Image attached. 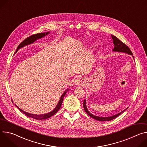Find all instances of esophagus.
Instances as JSON below:
<instances>
[{"mask_svg": "<svg viewBox=\"0 0 147 147\" xmlns=\"http://www.w3.org/2000/svg\"><path fill=\"white\" fill-rule=\"evenodd\" d=\"M84 82V80L83 78L79 77V78H77L74 81V84L76 85L80 86V85H82Z\"/></svg>", "mask_w": 147, "mask_h": 147, "instance_id": "34e87169", "label": "esophagus"}]
</instances>
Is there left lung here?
Masks as SVG:
<instances>
[{"label": "left lung", "mask_w": 147, "mask_h": 147, "mask_svg": "<svg viewBox=\"0 0 147 147\" xmlns=\"http://www.w3.org/2000/svg\"><path fill=\"white\" fill-rule=\"evenodd\" d=\"M111 37H112V38L113 40V44L114 45V47L113 50V51H117V52H122V53H127V54L128 55H132V56L133 57V58H134V56H133L132 55V53L131 52V50L129 49V47L126 45H125L124 43H123L121 41H120L119 40L117 37H115V36L114 35H112L111 34ZM83 107H84V109L86 111V113L88 115H90L91 117H92V118H94L96 120H98V121H111V120L112 119H115V118H117L118 116H119L120 114H121V113H123L125 110H126V109H127L128 108H127L125 110H123V111L120 112L119 113H118L117 114H115V115H112L111 117H98V116H96V115H94L92 114L91 113H90L87 108V106H86V100H84V102H83Z\"/></svg>", "instance_id": "left-lung-1"}]
</instances>
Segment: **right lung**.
<instances>
[{
    "mask_svg": "<svg viewBox=\"0 0 147 147\" xmlns=\"http://www.w3.org/2000/svg\"><path fill=\"white\" fill-rule=\"evenodd\" d=\"M50 32H46V33H37V34H33L30 36H29V37H28L27 38H26L24 40H23L19 46L18 47H17V49L16 50V52L15 53L22 47H23L24 46H26V45H30V44H32V43H33L37 39H39V38H41L43 37H45V36L47 35ZM69 89H67L64 92L63 94H62V96H61L60 98V100L57 105V106L56 107V108L53 110L52 111L49 113H47V114H40V115H37V114H30V113H28L27 112H25L24 111H23L22 110H21L20 109H19L17 105H16L18 109H19V110H20L22 112H23L26 116L28 117H31V118H33L35 119H47L50 117H51V116H53V115H55L59 110V109H60L61 107V105L62 104V102H63V98L64 97V96L65 95L67 91Z\"/></svg>",
    "mask_w": 147,
    "mask_h": 147,
    "instance_id": "add662e5",
    "label": "right lung"
}]
</instances>
